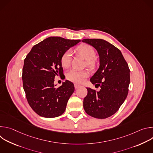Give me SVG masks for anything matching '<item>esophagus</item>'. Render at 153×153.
<instances>
[{
    "instance_id": "34e87169",
    "label": "esophagus",
    "mask_w": 153,
    "mask_h": 153,
    "mask_svg": "<svg viewBox=\"0 0 153 153\" xmlns=\"http://www.w3.org/2000/svg\"><path fill=\"white\" fill-rule=\"evenodd\" d=\"M80 86V85H78V84H76V83H75V84H74V88H75L76 89H77V88H79Z\"/></svg>"
}]
</instances>
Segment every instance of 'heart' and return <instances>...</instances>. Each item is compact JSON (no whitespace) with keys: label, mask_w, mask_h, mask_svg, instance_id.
I'll list each match as a JSON object with an SVG mask.
<instances>
[{"label":"heart","mask_w":153,"mask_h":153,"mask_svg":"<svg viewBox=\"0 0 153 153\" xmlns=\"http://www.w3.org/2000/svg\"><path fill=\"white\" fill-rule=\"evenodd\" d=\"M77 51L86 60V63L87 66L90 68H93L95 64L94 59L96 55L94 48L89 45L83 44L78 47ZM71 51L68 50L62 55L60 57V63L62 67L68 68L69 67L71 62ZM88 76V72L85 71H77L76 70H70L67 74V78L68 80L77 83H82Z\"/></svg>","instance_id":"obj_1"}]
</instances>
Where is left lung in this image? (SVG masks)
Wrapping results in <instances>:
<instances>
[{"label":"left lung","mask_w":153,"mask_h":153,"mask_svg":"<svg viewBox=\"0 0 153 153\" xmlns=\"http://www.w3.org/2000/svg\"><path fill=\"white\" fill-rule=\"evenodd\" d=\"M82 42L94 47L99 56V67L90 81L99 91L86 88L83 108L88 115L106 119L116 113L126 99L130 82L129 69L121 51L100 39H85Z\"/></svg>","instance_id":"1"}]
</instances>
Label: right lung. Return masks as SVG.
Returning a JSON list of instances; mask_svg holds the SVG:
<instances>
[{"mask_svg": "<svg viewBox=\"0 0 153 153\" xmlns=\"http://www.w3.org/2000/svg\"><path fill=\"white\" fill-rule=\"evenodd\" d=\"M80 40L50 37L35 45L24 60L23 86L31 108L40 116L53 118L65 111L74 84L65 80L56 88L55 76L62 75V55L77 45Z\"/></svg>", "mask_w": 153, "mask_h": 153, "instance_id": "1", "label": "right lung"}]
</instances>
